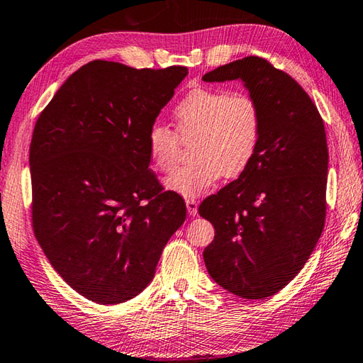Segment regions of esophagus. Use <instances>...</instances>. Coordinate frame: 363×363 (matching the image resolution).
<instances>
[{"label":"esophagus","mask_w":363,"mask_h":363,"mask_svg":"<svg viewBox=\"0 0 363 363\" xmlns=\"http://www.w3.org/2000/svg\"><path fill=\"white\" fill-rule=\"evenodd\" d=\"M186 210L191 216L197 215V202L194 199H186Z\"/></svg>","instance_id":"34e87169"}]
</instances>
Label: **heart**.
<instances>
[{
    "label": "heart",
    "mask_w": 363,
    "mask_h": 363,
    "mask_svg": "<svg viewBox=\"0 0 363 363\" xmlns=\"http://www.w3.org/2000/svg\"><path fill=\"white\" fill-rule=\"evenodd\" d=\"M177 133L150 126L148 155L155 167L169 172L179 160L182 142L193 145L191 166L174 170L164 186L183 197H197L215 186L221 175L240 177L255 160L262 138V111L248 93L194 88L174 108Z\"/></svg>",
    "instance_id": "1"
}]
</instances>
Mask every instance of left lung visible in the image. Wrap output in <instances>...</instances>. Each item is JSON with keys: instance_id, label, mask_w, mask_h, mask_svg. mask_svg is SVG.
Returning a JSON list of instances; mask_svg holds the SVG:
<instances>
[{"instance_id": "1", "label": "left lung", "mask_w": 363, "mask_h": 363, "mask_svg": "<svg viewBox=\"0 0 363 363\" xmlns=\"http://www.w3.org/2000/svg\"><path fill=\"white\" fill-rule=\"evenodd\" d=\"M202 80H240L264 118L250 167L199 207L215 228L203 250L205 267L223 289L267 298L297 277L323 234L329 167L324 121L303 88L264 58L232 61Z\"/></svg>"}]
</instances>
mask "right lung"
I'll return each instance as SVG.
<instances>
[{
    "instance_id": "add662e5",
    "label": "right lung",
    "mask_w": 363,
    "mask_h": 363,
    "mask_svg": "<svg viewBox=\"0 0 363 363\" xmlns=\"http://www.w3.org/2000/svg\"><path fill=\"white\" fill-rule=\"evenodd\" d=\"M184 66H82L33 131V229L60 277L80 296L117 305L147 288L186 205L148 169L147 134Z\"/></svg>"
}]
</instances>
